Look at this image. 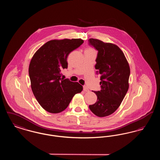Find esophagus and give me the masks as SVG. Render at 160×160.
I'll return each mask as SVG.
<instances>
[{
    "label": "esophagus",
    "mask_w": 160,
    "mask_h": 160,
    "mask_svg": "<svg viewBox=\"0 0 160 160\" xmlns=\"http://www.w3.org/2000/svg\"><path fill=\"white\" fill-rule=\"evenodd\" d=\"M83 91L84 92H89V89L86 86H83Z\"/></svg>",
    "instance_id": "34e87169"
}]
</instances>
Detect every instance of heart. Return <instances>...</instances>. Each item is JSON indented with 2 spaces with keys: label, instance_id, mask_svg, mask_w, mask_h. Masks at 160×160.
Instances as JSON below:
<instances>
[{
  "label": "heart",
  "instance_id": "obj_1",
  "mask_svg": "<svg viewBox=\"0 0 160 160\" xmlns=\"http://www.w3.org/2000/svg\"><path fill=\"white\" fill-rule=\"evenodd\" d=\"M88 50H93L92 48H91V47H90V48H88Z\"/></svg>",
  "mask_w": 160,
  "mask_h": 160
}]
</instances>
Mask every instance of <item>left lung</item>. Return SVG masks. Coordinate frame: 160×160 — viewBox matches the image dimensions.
<instances>
[{
    "label": "left lung",
    "instance_id": "1",
    "mask_svg": "<svg viewBox=\"0 0 160 160\" xmlns=\"http://www.w3.org/2000/svg\"><path fill=\"white\" fill-rule=\"evenodd\" d=\"M89 41L98 51L95 69L96 74L101 77V91H92L97 101L89 107L96 116L105 117L118 108L128 90L129 63L118 46L93 38Z\"/></svg>",
    "mask_w": 160,
    "mask_h": 160
}]
</instances>
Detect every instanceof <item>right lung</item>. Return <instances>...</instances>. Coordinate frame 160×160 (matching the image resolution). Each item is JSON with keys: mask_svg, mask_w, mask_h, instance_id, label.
Segmentation results:
<instances>
[{"mask_svg": "<svg viewBox=\"0 0 160 160\" xmlns=\"http://www.w3.org/2000/svg\"><path fill=\"white\" fill-rule=\"evenodd\" d=\"M78 39L50 40L33 54L29 67L33 93L47 112L59 113L65 110L73 97L83 86L61 78L62 69L68 68L69 54L83 43Z\"/></svg>", "mask_w": 160, "mask_h": 160, "instance_id": "right-lung-1", "label": "right lung"}]
</instances>
